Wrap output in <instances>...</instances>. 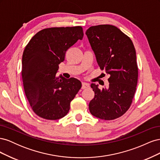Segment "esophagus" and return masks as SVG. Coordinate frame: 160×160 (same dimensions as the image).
<instances>
[{"label": "esophagus", "mask_w": 160, "mask_h": 160, "mask_svg": "<svg viewBox=\"0 0 160 160\" xmlns=\"http://www.w3.org/2000/svg\"><path fill=\"white\" fill-rule=\"evenodd\" d=\"M90 87L89 83H87L83 82V83H82V89H87V88H89Z\"/></svg>", "instance_id": "esophagus-1"}]
</instances>
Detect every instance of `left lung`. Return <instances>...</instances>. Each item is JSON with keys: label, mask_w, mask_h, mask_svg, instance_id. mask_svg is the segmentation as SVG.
<instances>
[{"label": "left lung", "mask_w": 160, "mask_h": 160, "mask_svg": "<svg viewBox=\"0 0 160 160\" xmlns=\"http://www.w3.org/2000/svg\"><path fill=\"white\" fill-rule=\"evenodd\" d=\"M86 35L101 69L110 75L108 89L91 85L95 97L89 109L96 118L113 120L122 116L132 103L138 79L136 52L131 38L113 25L92 26Z\"/></svg>", "instance_id": "obj_1"}]
</instances>
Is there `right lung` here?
Returning <instances> with one entry per match:
<instances>
[{
	"mask_svg": "<svg viewBox=\"0 0 160 160\" xmlns=\"http://www.w3.org/2000/svg\"><path fill=\"white\" fill-rule=\"evenodd\" d=\"M83 35L81 26L47 28L34 35L25 47L22 59L23 88L28 103L38 117L57 120L69 112L81 82L56 73L66 51L83 39Z\"/></svg>",
	"mask_w": 160,
	"mask_h": 160,
	"instance_id": "1",
	"label": "right lung"
}]
</instances>
